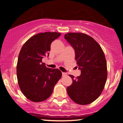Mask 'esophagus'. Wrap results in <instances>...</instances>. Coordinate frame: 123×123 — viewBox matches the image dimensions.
Here are the masks:
<instances>
[{
  "label": "esophagus",
  "instance_id": "34e87169",
  "mask_svg": "<svg viewBox=\"0 0 123 123\" xmlns=\"http://www.w3.org/2000/svg\"><path fill=\"white\" fill-rule=\"evenodd\" d=\"M62 77H65V76L67 75L66 73H64V72L62 73Z\"/></svg>",
  "mask_w": 123,
  "mask_h": 123
}]
</instances>
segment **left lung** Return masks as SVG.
<instances>
[{
    "label": "left lung",
    "mask_w": 123,
    "mask_h": 123,
    "mask_svg": "<svg viewBox=\"0 0 123 123\" xmlns=\"http://www.w3.org/2000/svg\"><path fill=\"white\" fill-rule=\"evenodd\" d=\"M65 38L74 49L75 60L81 74L67 87L69 97L76 103L86 105L96 100L105 87L107 78V62L100 45L82 33H68Z\"/></svg>",
    "instance_id": "left-lung-1"
}]
</instances>
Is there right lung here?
I'll list each match as a JSON object with an SVG mask.
<instances>
[{
    "label": "right lung",
    "mask_w": 123,
    "mask_h": 123,
    "mask_svg": "<svg viewBox=\"0 0 123 123\" xmlns=\"http://www.w3.org/2000/svg\"><path fill=\"white\" fill-rule=\"evenodd\" d=\"M60 35L50 32L36 34L20 50L16 67L18 84L24 95L32 102L47 99L62 77L60 70L46 68L42 62L43 57L49 55L51 43Z\"/></svg>",
    "instance_id": "right-lung-1"
}]
</instances>
